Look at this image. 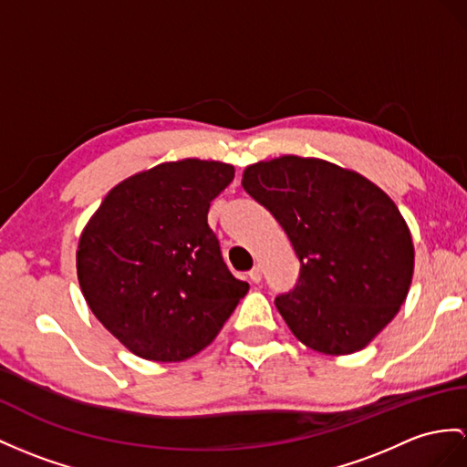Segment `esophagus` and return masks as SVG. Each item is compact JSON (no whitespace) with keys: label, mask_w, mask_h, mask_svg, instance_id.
Listing matches in <instances>:
<instances>
[{"label":"esophagus","mask_w":467,"mask_h":467,"mask_svg":"<svg viewBox=\"0 0 467 467\" xmlns=\"http://www.w3.org/2000/svg\"><path fill=\"white\" fill-rule=\"evenodd\" d=\"M247 277H249V281H252V283H259L261 281V267L255 265L252 271L247 273Z\"/></svg>","instance_id":"obj_1"}]
</instances>
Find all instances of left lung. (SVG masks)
<instances>
[{
    "label": "left lung",
    "instance_id": "8db88e82",
    "mask_svg": "<svg viewBox=\"0 0 467 467\" xmlns=\"http://www.w3.org/2000/svg\"><path fill=\"white\" fill-rule=\"evenodd\" d=\"M242 186L285 230L299 283L275 306L323 355L365 348L406 301L414 244L389 194L321 158L279 156L244 170Z\"/></svg>",
    "mask_w": 467,
    "mask_h": 467
}]
</instances>
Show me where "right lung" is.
Segmentation results:
<instances>
[{"mask_svg":"<svg viewBox=\"0 0 467 467\" xmlns=\"http://www.w3.org/2000/svg\"><path fill=\"white\" fill-rule=\"evenodd\" d=\"M232 164L184 158L112 188L78 240L77 275L90 311L136 357L198 355L249 291L222 259L210 202Z\"/></svg>","mask_w":467,"mask_h":467,"instance_id":"obj_1","label":"right lung"}]
</instances>
